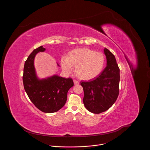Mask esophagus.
Segmentation results:
<instances>
[{
	"label": "esophagus",
	"mask_w": 150,
	"mask_h": 150,
	"mask_svg": "<svg viewBox=\"0 0 150 150\" xmlns=\"http://www.w3.org/2000/svg\"><path fill=\"white\" fill-rule=\"evenodd\" d=\"M74 82L75 85H79V82L78 81L75 80V79H74Z\"/></svg>",
	"instance_id": "obj_1"
}]
</instances>
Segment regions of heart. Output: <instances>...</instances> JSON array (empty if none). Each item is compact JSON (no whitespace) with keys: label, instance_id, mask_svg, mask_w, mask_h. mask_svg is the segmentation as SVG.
<instances>
[{"label":"heart","instance_id":"1","mask_svg":"<svg viewBox=\"0 0 150 150\" xmlns=\"http://www.w3.org/2000/svg\"><path fill=\"white\" fill-rule=\"evenodd\" d=\"M104 63L105 57L103 53L87 47L72 50L60 60L64 71L70 73L75 68L77 77L86 81L97 77L102 71Z\"/></svg>","mask_w":150,"mask_h":150}]
</instances>
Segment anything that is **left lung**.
Listing matches in <instances>:
<instances>
[{
	"mask_svg": "<svg viewBox=\"0 0 150 150\" xmlns=\"http://www.w3.org/2000/svg\"><path fill=\"white\" fill-rule=\"evenodd\" d=\"M107 66L97 78L81 81L84 96L83 104L88 111L99 114L108 110L119 96L120 70L113 53L104 48Z\"/></svg>",
	"mask_w": 150,
	"mask_h": 150,
	"instance_id": "left-lung-1",
	"label": "left lung"
}]
</instances>
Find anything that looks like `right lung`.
I'll list each match as a JSON object with an SVG mask.
<instances>
[{
  "label": "right lung",
  "mask_w": 150,
  "mask_h": 150,
  "mask_svg": "<svg viewBox=\"0 0 150 150\" xmlns=\"http://www.w3.org/2000/svg\"><path fill=\"white\" fill-rule=\"evenodd\" d=\"M45 50L41 46L29 55L24 64L23 79L25 91L36 108L42 112L52 113L57 112L65 104L68 92L74 84L72 78L56 75L41 79L37 77L34 58L37 53Z\"/></svg>",
  "instance_id": "obj_1"
}]
</instances>
